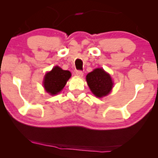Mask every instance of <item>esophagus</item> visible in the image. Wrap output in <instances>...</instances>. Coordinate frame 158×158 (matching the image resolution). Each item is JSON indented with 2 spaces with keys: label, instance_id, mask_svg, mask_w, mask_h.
<instances>
[{
  "label": "esophagus",
  "instance_id": "obj_1",
  "mask_svg": "<svg viewBox=\"0 0 158 158\" xmlns=\"http://www.w3.org/2000/svg\"><path fill=\"white\" fill-rule=\"evenodd\" d=\"M76 74L79 77H83V72L81 71V70H77V71H76Z\"/></svg>",
  "mask_w": 158,
  "mask_h": 158
}]
</instances>
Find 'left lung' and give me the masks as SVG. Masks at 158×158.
<instances>
[{"label": "left lung", "instance_id": "8db88e82", "mask_svg": "<svg viewBox=\"0 0 158 158\" xmlns=\"http://www.w3.org/2000/svg\"><path fill=\"white\" fill-rule=\"evenodd\" d=\"M86 81L90 90L97 97L102 98L109 94L114 86L110 74L102 68H96L86 76Z\"/></svg>", "mask_w": 158, "mask_h": 158}]
</instances>
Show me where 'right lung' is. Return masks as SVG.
Returning a JSON list of instances; mask_svg holds the SVG:
<instances>
[{"label": "right lung", "instance_id": "right-lung-1", "mask_svg": "<svg viewBox=\"0 0 158 158\" xmlns=\"http://www.w3.org/2000/svg\"><path fill=\"white\" fill-rule=\"evenodd\" d=\"M70 77L71 73L69 70H62L59 66L54 67L44 76L43 85L45 90L50 95L58 94L64 88Z\"/></svg>", "mask_w": 158, "mask_h": 158}]
</instances>
